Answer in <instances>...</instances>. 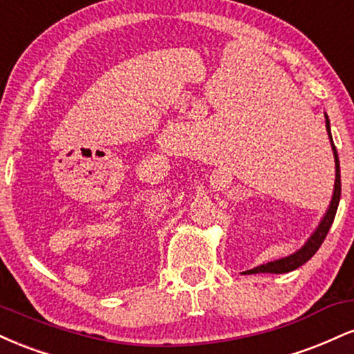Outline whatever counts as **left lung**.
<instances>
[{"mask_svg": "<svg viewBox=\"0 0 354 354\" xmlns=\"http://www.w3.org/2000/svg\"><path fill=\"white\" fill-rule=\"evenodd\" d=\"M326 118V131H328V138H330V143L333 148V156H335V168H336V180H335V189H333V198L330 206H328L326 214H324L321 223L316 228L315 233L311 234L310 239L304 243V246L299 248L298 251L293 254L286 256V258L281 259H274V261L266 263V265H261L254 270H250V273H274V274H281V273H290V271L296 270V268L303 266L304 263L310 261V259L315 256L316 251L319 250V246L323 245L324 238H326L328 231H330L333 221H335L336 216V209H338L339 205V198H341V174H339V160H338V151H336V146L333 143V136H331V128H330V120Z\"/></svg>", "mask_w": 354, "mask_h": 354, "instance_id": "8db88e82", "label": "left lung"}]
</instances>
